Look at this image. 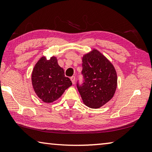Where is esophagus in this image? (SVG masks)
<instances>
[{
	"label": "esophagus",
	"mask_w": 152,
	"mask_h": 152,
	"mask_svg": "<svg viewBox=\"0 0 152 152\" xmlns=\"http://www.w3.org/2000/svg\"><path fill=\"white\" fill-rule=\"evenodd\" d=\"M70 80H71V81H72V82L73 84L75 83V77L72 76L71 78H70Z\"/></svg>",
	"instance_id": "esophagus-1"
}]
</instances>
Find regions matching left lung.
<instances>
[{
  "instance_id": "1",
  "label": "left lung",
  "mask_w": 152,
  "mask_h": 152,
  "mask_svg": "<svg viewBox=\"0 0 152 152\" xmlns=\"http://www.w3.org/2000/svg\"><path fill=\"white\" fill-rule=\"evenodd\" d=\"M84 83L77 88L84 104L92 109L103 106L114 96L117 86L115 67L97 50L82 57Z\"/></svg>"
}]
</instances>
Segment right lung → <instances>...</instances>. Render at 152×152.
Listing matches in <instances>:
<instances>
[{
    "instance_id": "add662e5",
    "label": "right lung",
    "mask_w": 152,
    "mask_h": 152,
    "mask_svg": "<svg viewBox=\"0 0 152 152\" xmlns=\"http://www.w3.org/2000/svg\"><path fill=\"white\" fill-rule=\"evenodd\" d=\"M33 88L37 96L46 103L58 100L72 86L70 79L64 75L55 56L47 60L42 56L34 66L31 74Z\"/></svg>"
}]
</instances>
